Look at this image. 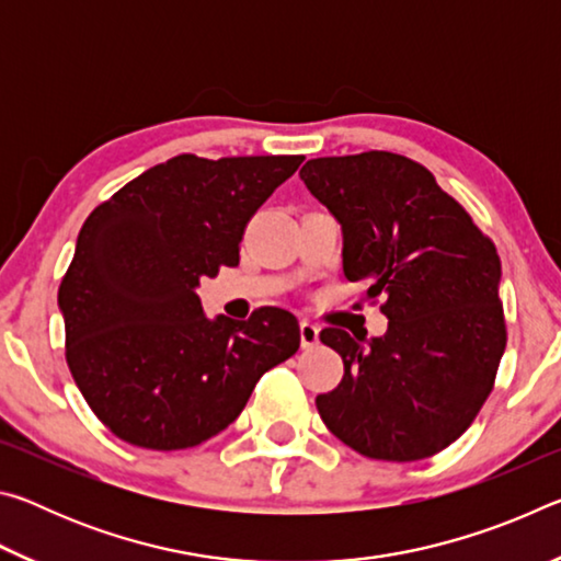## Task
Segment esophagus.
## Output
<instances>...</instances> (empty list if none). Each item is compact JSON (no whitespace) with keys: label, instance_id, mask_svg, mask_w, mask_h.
Masks as SVG:
<instances>
[{"label":"esophagus","instance_id":"esophagus-1","mask_svg":"<svg viewBox=\"0 0 561 561\" xmlns=\"http://www.w3.org/2000/svg\"><path fill=\"white\" fill-rule=\"evenodd\" d=\"M299 336L304 348H314L319 344V327L311 324V321H299Z\"/></svg>","mask_w":561,"mask_h":561}]
</instances>
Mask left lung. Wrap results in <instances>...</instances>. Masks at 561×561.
I'll list each match as a JSON object with an SVG mask.
<instances>
[{
    "instance_id": "left-lung-1",
    "label": "left lung",
    "mask_w": 561,
    "mask_h": 561,
    "mask_svg": "<svg viewBox=\"0 0 561 561\" xmlns=\"http://www.w3.org/2000/svg\"><path fill=\"white\" fill-rule=\"evenodd\" d=\"M344 237V277L383 297V336L319 334L344 378L317 396L327 428L376 460L411 462L468 431L495 383L507 331L500 257L431 170L368 150L314 158L299 170Z\"/></svg>"
}]
</instances>
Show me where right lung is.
Segmentation results:
<instances>
[{"instance_id":"obj_1","label":"right lung","mask_w":561,"mask_h":561,"mask_svg":"<svg viewBox=\"0 0 561 561\" xmlns=\"http://www.w3.org/2000/svg\"><path fill=\"white\" fill-rule=\"evenodd\" d=\"M304 156H175L83 222L59 287L66 360L91 411L138 448L183 450L225 431L264 371L299 348L277 307L207 319L201 277L240 264L250 217Z\"/></svg>"}]
</instances>
